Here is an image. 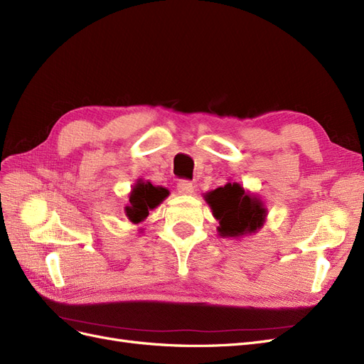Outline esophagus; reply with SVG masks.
<instances>
[{
  "label": "esophagus",
  "mask_w": 364,
  "mask_h": 364,
  "mask_svg": "<svg viewBox=\"0 0 364 364\" xmlns=\"http://www.w3.org/2000/svg\"><path fill=\"white\" fill-rule=\"evenodd\" d=\"M178 191L181 194H191L194 191V185L190 181H179L178 183Z\"/></svg>",
  "instance_id": "1"
}]
</instances>
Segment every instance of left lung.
<instances>
[{
	"instance_id": "obj_1",
	"label": "left lung",
	"mask_w": 364,
	"mask_h": 364,
	"mask_svg": "<svg viewBox=\"0 0 364 364\" xmlns=\"http://www.w3.org/2000/svg\"><path fill=\"white\" fill-rule=\"evenodd\" d=\"M213 215L218 220L220 237H243L253 234L266 222L267 209L257 196L245 191L237 182H228L205 194Z\"/></svg>"
}]
</instances>
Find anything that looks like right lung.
<instances>
[{
    "mask_svg": "<svg viewBox=\"0 0 364 364\" xmlns=\"http://www.w3.org/2000/svg\"><path fill=\"white\" fill-rule=\"evenodd\" d=\"M170 193L162 186H155L150 182L138 181L129 196V205L126 206V215L132 223H141L147 218L151 209H155Z\"/></svg>",
    "mask_w": 364,
    "mask_h": 364,
    "instance_id": "add662e5",
    "label": "right lung"
}]
</instances>
